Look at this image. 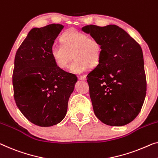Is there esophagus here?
Masks as SVG:
<instances>
[{
    "label": "esophagus",
    "mask_w": 158,
    "mask_h": 158,
    "mask_svg": "<svg viewBox=\"0 0 158 158\" xmlns=\"http://www.w3.org/2000/svg\"><path fill=\"white\" fill-rule=\"evenodd\" d=\"M78 79L79 80H81V81H85L86 79V76H78Z\"/></svg>",
    "instance_id": "1"
}]
</instances>
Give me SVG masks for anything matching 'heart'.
<instances>
[{
	"instance_id": "obj_1",
	"label": "heart",
	"mask_w": 158,
	"mask_h": 158,
	"mask_svg": "<svg viewBox=\"0 0 158 158\" xmlns=\"http://www.w3.org/2000/svg\"><path fill=\"white\" fill-rule=\"evenodd\" d=\"M61 40L62 44L54 43L50 49L52 57L61 69L67 67L72 55L75 60L69 65V69L76 74L83 73L89 65L95 66L99 62L102 47L96 38L78 30H71L62 35Z\"/></svg>"
}]
</instances>
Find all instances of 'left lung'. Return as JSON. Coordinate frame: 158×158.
Wrapping results in <instances>:
<instances>
[{"mask_svg": "<svg viewBox=\"0 0 158 158\" xmlns=\"http://www.w3.org/2000/svg\"><path fill=\"white\" fill-rule=\"evenodd\" d=\"M81 30L102 47L98 64L87 75L94 114L109 126L131 123L140 113L146 95L141 47L115 25H89Z\"/></svg>", "mask_w": 158, "mask_h": 158, "instance_id": "obj_1", "label": "left lung"}]
</instances>
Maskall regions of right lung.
<instances>
[{"mask_svg": "<svg viewBox=\"0 0 158 158\" xmlns=\"http://www.w3.org/2000/svg\"><path fill=\"white\" fill-rule=\"evenodd\" d=\"M64 28L51 24L34 27L16 52L13 85L19 110L31 123L49 127L64 119L77 78L60 69L51 47Z\"/></svg>", "mask_w": 158, "mask_h": 158, "instance_id": "1", "label": "right lung"}]
</instances>
